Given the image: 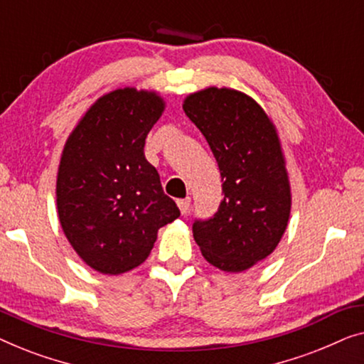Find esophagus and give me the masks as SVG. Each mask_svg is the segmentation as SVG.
<instances>
[{
  "instance_id": "34e87169",
  "label": "esophagus",
  "mask_w": 364,
  "mask_h": 364,
  "mask_svg": "<svg viewBox=\"0 0 364 364\" xmlns=\"http://www.w3.org/2000/svg\"><path fill=\"white\" fill-rule=\"evenodd\" d=\"M176 204H178V208H180L181 214H186V213H188V209H189V204H191V199H189V198L178 199Z\"/></svg>"
}]
</instances>
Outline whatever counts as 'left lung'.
Here are the masks:
<instances>
[{
    "instance_id": "obj_1",
    "label": "left lung",
    "mask_w": 364,
    "mask_h": 364,
    "mask_svg": "<svg viewBox=\"0 0 364 364\" xmlns=\"http://www.w3.org/2000/svg\"><path fill=\"white\" fill-rule=\"evenodd\" d=\"M184 114L206 138L223 181V201L194 219L204 259L242 272L274 252L290 216V186L272 122L242 92L209 87L184 100Z\"/></svg>"
}]
</instances>
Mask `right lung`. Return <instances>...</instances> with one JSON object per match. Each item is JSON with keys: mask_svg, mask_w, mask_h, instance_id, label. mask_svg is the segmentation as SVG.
I'll use <instances>...</instances> for the list:
<instances>
[{"mask_svg": "<svg viewBox=\"0 0 364 364\" xmlns=\"http://www.w3.org/2000/svg\"><path fill=\"white\" fill-rule=\"evenodd\" d=\"M163 109L155 92L114 90L90 107L64 146L55 188L59 221L80 259L100 274L138 267L158 229L180 216L143 153Z\"/></svg>", "mask_w": 364, "mask_h": 364, "instance_id": "right-lung-1", "label": "right lung"}]
</instances>
